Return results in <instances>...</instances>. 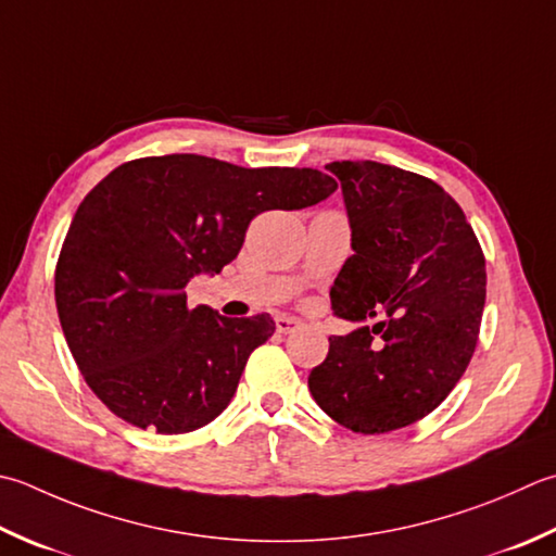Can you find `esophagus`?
I'll list each match as a JSON object with an SVG mask.
<instances>
[{"label":"esophagus","mask_w":556,"mask_h":556,"mask_svg":"<svg viewBox=\"0 0 556 556\" xmlns=\"http://www.w3.org/2000/svg\"><path fill=\"white\" fill-rule=\"evenodd\" d=\"M299 328H301V323L296 318H287V315H279L277 318V332H281V334H289Z\"/></svg>","instance_id":"esophagus-1"}]
</instances>
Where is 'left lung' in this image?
Returning <instances> with one entry per match:
<instances>
[{
  "label": "left lung",
  "mask_w": 556,
  "mask_h": 556,
  "mask_svg": "<svg viewBox=\"0 0 556 556\" xmlns=\"http://www.w3.org/2000/svg\"><path fill=\"white\" fill-rule=\"evenodd\" d=\"M352 250L330 289L346 320L308 376L325 415L356 433H388L448 397L475 354L486 269L460 204L441 185L376 161H332Z\"/></svg>",
  "instance_id": "8db88e82"
}]
</instances>
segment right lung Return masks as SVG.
<instances>
[{
    "mask_svg": "<svg viewBox=\"0 0 556 556\" xmlns=\"http://www.w3.org/2000/svg\"><path fill=\"white\" fill-rule=\"evenodd\" d=\"M334 190L315 168H241L198 154L108 173L76 210L54 269L64 340L98 400L156 433L219 417L275 320L190 308L185 287L219 275L260 212L303 210Z\"/></svg>",
    "mask_w": 556,
    "mask_h": 556,
    "instance_id": "1",
    "label": "right lung"
}]
</instances>
